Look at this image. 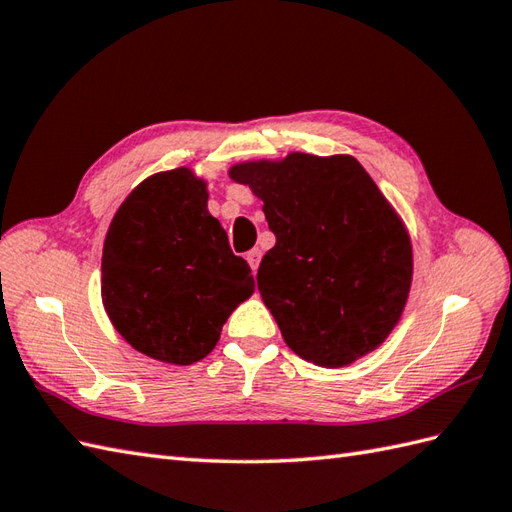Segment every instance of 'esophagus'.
Instances as JSON below:
<instances>
[{
	"label": "esophagus",
	"mask_w": 512,
	"mask_h": 512,
	"mask_svg": "<svg viewBox=\"0 0 512 512\" xmlns=\"http://www.w3.org/2000/svg\"><path fill=\"white\" fill-rule=\"evenodd\" d=\"M246 261H248V264H251V268L257 272L259 261H261V251H259V248H253V251H248V253H246Z\"/></svg>",
	"instance_id": "1"
}]
</instances>
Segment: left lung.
<instances>
[{"instance_id": "left-lung-1", "label": "left lung", "mask_w": 512, "mask_h": 512, "mask_svg": "<svg viewBox=\"0 0 512 512\" xmlns=\"http://www.w3.org/2000/svg\"><path fill=\"white\" fill-rule=\"evenodd\" d=\"M235 183L264 200L277 244L257 288L285 344L325 368L349 366L397 327L412 283L406 224L349 154L244 161Z\"/></svg>"}]
</instances>
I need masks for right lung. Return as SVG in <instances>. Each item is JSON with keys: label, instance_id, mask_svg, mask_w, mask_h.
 <instances>
[{"label": "right lung", "instance_id": "1", "mask_svg": "<svg viewBox=\"0 0 512 512\" xmlns=\"http://www.w3.org/2000/svg\"><path fill=\"white\" fill-rule=\"evenodd\" d=\"M207 198V183L189 168L152 174L106 231L104 310L130 347L165 364L207 358L231 312L255 290Z\"/></svg>", "mask_w": 512, "mask_h": 512}]
</instances>
